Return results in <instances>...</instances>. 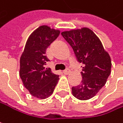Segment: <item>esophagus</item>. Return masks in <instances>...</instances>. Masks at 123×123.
<instances>
[{
    "mask_svg": "<svg viewBox=\"0 0 123 123\" xmlns=\"http://www.w3.org/2000/svg\"><path fill=\"white\" fill-rule=\"evenodd\" d=\"M70 70L68 68H67V69H65V70H64L62 71V73H63L65 75H68V74H69V73H70Z\"/></svg>",
    "mask_w": 123,
    "mask_h": 123,
    "instance_id": "esophagus-1",
    "label": "esophagus"
}]
</instances>
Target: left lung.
<instances>
[{"label": "left lung", "instance_id": "8db88e82", "mask_svg": "<svg viewBox=\"0 0 123 123\" xmlns=\"http://www.w3.org/2000/svg\"><path fill=\"white\" fill-rule=\"evenodd\" d=\"M72 47L77 61L83 64L82 81L72 87L76 98L86 100L94 97L105 86L111 72V57L98 37L87 28L61 33Z\"/></svg>", "mask_w": 123, "mask_h": 123}]
</instances>
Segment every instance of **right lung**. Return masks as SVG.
<instances>
[{"mask_svg":"<svg viewBox=\"0 0 123 123\" xmlns=\"http://www.w3.org/2000/svg\"><path fill=\"white\" fill-rule=\"evenodd\" d=\"M60 31L41 25L29 36L20 60V77L29 92L45 99L52 95L59 75L46 68L50 61L45 55L48 47L58 37Z\"/></svg>","mask_w":123,"mask_h":123,"instance_id":"obj_1","label":"right lung"}]
</instances>
